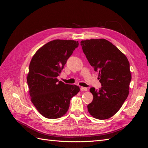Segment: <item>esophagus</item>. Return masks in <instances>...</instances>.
Wrapping results in <instances>:
<instances>
[{
	"instance_id": "obj_1",
	"label": "esophagus",
	"mask_w": 148,
	"mask_h": 148,
	"mask_svg": "<svg viewBox=\"0 0 148 148\" xmlns=\"http://www.w3.org/2000/svg\"><path fill=\"white\" fill-rule=\"evenodd\" d=\"M80 90L82 91H86L88 89H87L86 88H85V87H81V88H80Z\"/></svg>"
}]
</instances>
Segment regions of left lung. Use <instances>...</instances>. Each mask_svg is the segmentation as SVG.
<instances>
[{"mask_svg":"<svg viewBox=\"0 0 148 148\" xmlns=\"http://www.w3.org/2000/svg\"><path fill=\"white\" fill-rule=\"evenodd\" d=\"M84 53L95 71L99 72L102 87L91 88L93 100L89 113L99 120L108 119L122 106L129 94L132 75L127 57L109 41L91 39L81 41Z\"/></svg>","mask_w":148,"mask_h":148,"instance_id":"obj_1","label":"left lung"}]
</instances>
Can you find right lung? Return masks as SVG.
I'll use <instances>...</instances> for the list:
<instances>
[{
	"mask_svg": "<svg viewBox=\"0 0 148 148\" xmlns=\"http://www.w3.org/2000/svg\"><path fill=\"white\" fill-rule=\"evenodd\" d=\"M78 41L56 39L39 48L32 57L27 75L31 102L44 117L59 119L68 111L71 98L79 88L57 78Z\"/></svg>",
	"mask_w": 148,
	"mask_h": 148,
	"instance_id": "obj_1",
	"label": "right lung"
}]
</instances>
